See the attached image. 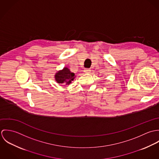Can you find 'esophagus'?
<instances>
[{"label":"esophagus","instance_id":"esophagus-1","mask_svg":"<svg viewBox=\"0 0 159 159\" xmlns=\"http://www.w3.org/2000/svg\"><path fill=\"white\" fill-rule=\"evenodd\" d=\"M84 73H90V72H91V69H85V70H84Z\"/></svg>","mask_w":159,"mask_h":159}]
</instances>
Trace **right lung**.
<instances>
[{
  "label": "right lung",
  "instance_id": "obj_1",
  "mask_svg": "<svg viewBox=\"0 0 159 159\" xmlns=\"http://www.w3.org/2000/svg\"><path fill=\"white\" fill-rule=\"evenodd\" d=\"M75 78L76 76L75 73L71 72L67 67L57 71L54 75V78L57 83L64 84L66 85H69Z\"/></svg>",
  "mask_w": 159,
  "mask_h": 159
}]
</instances>
